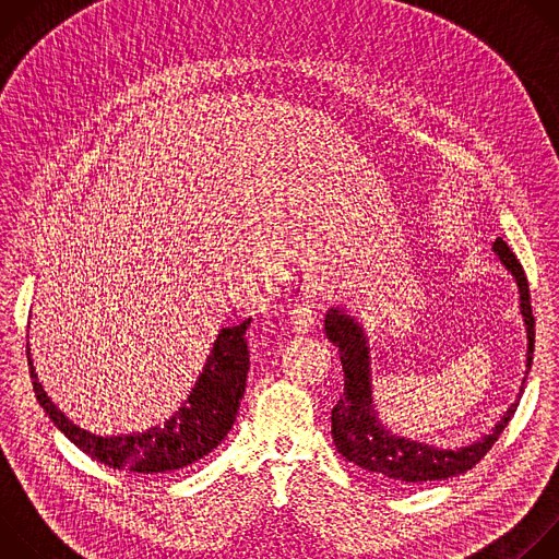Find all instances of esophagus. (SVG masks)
Here are the masks:
<instances>
[{
    "label": "esophagus",
    "instance_id": "obj_1",
    "mask_svg": "<svg viewBox=\"0 0 559 559\" xmlns=\"http://www.w3.org/2000/svg\"><path fill=\"white\" fill-rule=\"evenodd\" d=\"M316 323H318V313H316L311 302H302V305L294 307V311H292V328H294V332L309 334V332H313Z\"/></svg>",
    "mask_w": 559,
    "mask_h": 559
}]
</instances>
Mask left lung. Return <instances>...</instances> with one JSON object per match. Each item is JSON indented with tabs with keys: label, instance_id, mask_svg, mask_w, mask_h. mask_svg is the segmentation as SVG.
I'll return each mask as SVG.
<instances>
[{
	"label": "left lung",
	"instance_id": "left-lung-1",
	"mask_svg": "<svg viewBox=\"0 0 559 559\" xmlns=\"http://www.w3.org/2000/svg\"><path fill=\"white\" fill-rule=\"evenodd\" d=\"M493 252L498 254L500 263L507 267V272L513 276L518 285L520 313L526 325L528 373L535 347V318L531 311L528 281L524 276L520 261L502 238H496ZM325 334L338 347L345 371V391L336 407L332 409L334 444L347 462H354L356 466L376 473L382 480L395 485H423L466 473L471 466H475L487 455V451L496 444V440L500 438V433L504 431V427L509 425L511 416L518 409L515 401L491 429V433L460 449H438L433 444H423L405 436H395L378 420V414L373 409L369 343L358 318L352 316L345 307L336 305L325 316Z\"/></svg>",
	"mask_w": 559,
	"mask_h": 559
}]
</instances>
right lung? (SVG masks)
<instances>
[{"label":"right lung","instance_id":"1","mask_svg":"<svg viewBox=\"0 0 559 559\" xmlns=\"http://www.w3.org/2000/svg\"><path fill=\"white\" fill-rule=\"evenodd\" d=\"M250 323L252 318L218 332L190 395L162 427L119 436H97L82 429L50 403L28 358L37 403L52 425L93 460L123 473L173 475L207 455L229 433L241 407L250 371V349L246 341Z\"/></svg>","mask_w":559,"mask_h":559}]
</instances>
